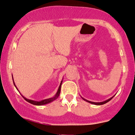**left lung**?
<instances>
[{
  "instance_id": "8db88e82",
  "label": "left lung",
  "mask_w": 135,
  "mask_h": 135,
  "mask_svg": "<svg viewBox=\"0 0 135 135\" xmlns=\"http://www.w3.org/2000/svg\"><path fill=\"white\" fill-rule=\"evenodd\" d=\"M114 96L111 97V98L108 99V100H105V101H103V102H91V101H89V100H86V99H85L83 98V97H81V98L83 99V100H85V101L87 102L90 103H91V104H94V105H103V104H105V103H107V102H108L109 101L111 100V99H112L113 98V97H114Z\"/></svg>"
}]
</instances>
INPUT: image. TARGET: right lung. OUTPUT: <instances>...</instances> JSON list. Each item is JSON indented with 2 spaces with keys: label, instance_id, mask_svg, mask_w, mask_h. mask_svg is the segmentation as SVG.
I'll return each mask as SVG.
<instances>
[{
  "label": "right lung",
  "instance_id": "add662e5",
  "mask_svg": "<svg viewBox=\"0 0 135 135\" xmlns=\"http://www.w3.org/2000/svg\"><path fill=\"white\" fill-rule=\"evenodd\" d=\"M12 78H13V83H14V85L15 86L16 88H17L16 86L15 85V81H14V80H13V75H12ZM62 82H63V80H61V83H60V85L59 86V88H58V91L56 92V93L55 94V95H54V97H51V98H49V99H44V100H42L41 101H35V100H30V99H28L27 98H25L24 96H23V95L21 94V95L23 97V98H24L25 100L27 102H28L32 103L33 105H46V104H47L49 103H50L54 101L55 99H56L58 98V97L60 95V91H61V84H62ZM17 91H19L18 89H17Z\"/></svg>",
  "mask_w": 135,
  "mask_h": 135
}]
</instances>
